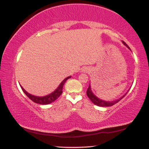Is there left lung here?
Masks as SVG:
<instances>
[{"label":"left lung","mask_w":149,"mask_h":149,"mask_svg":"<svg viewBox=\"0 0 149 149\" xmlns=\"http://www.w3.org/2000/svg\"><path fill=\"white\" fill-rule=\"evenodd\" d=\"M122 43L125 46V47H127L128 49H130L129 47L126 45V44H125V42L122 41ZM128 91H127V93H125L123 96H121V98H119V99L116 100H112V101H106V100L100 99L99 98H98L97 96L94 95V93H93V91H92V90H91V84H90L88 88V90H87L86 95L88 96V97L91 99V101L93 102L94 104H96V105L99 106V107H111V106H113L115 104H116L117 102H118L121 99H122V98L124 97L125 95H126V94L128 93Z\"/></svg>","instance_id":"1"}]
</instances>
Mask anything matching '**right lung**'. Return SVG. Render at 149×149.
I'll list each match as a JSON object with an SVG mask.
<instances>
[{
    "label": "right lung",
    "mask_w": 149,
    "mask_h": 149,
    "mask_svg": "<svg viewBox=\"0 0 149 149\" xmlns=\"http://www.w3.org/2000/svg\"><path fill=\"white\" fill-rule=\"evenodd\" d=\"M70 77L71 76H69L68 77H66L65 79H64L55 91L50 94V95H48L45 96H37L32 95L25 91L24 88L22 86H21V88H22V91H24V93L26 94V96H28L30 99L32 100V101L36 102V103L40 104H48L54 102V100H56L58 97H59L60 95H61V93H63V85L65 84V82L68 79H70Z\"/></svg>",
    "instance_id": "1"
}]
</instances>
